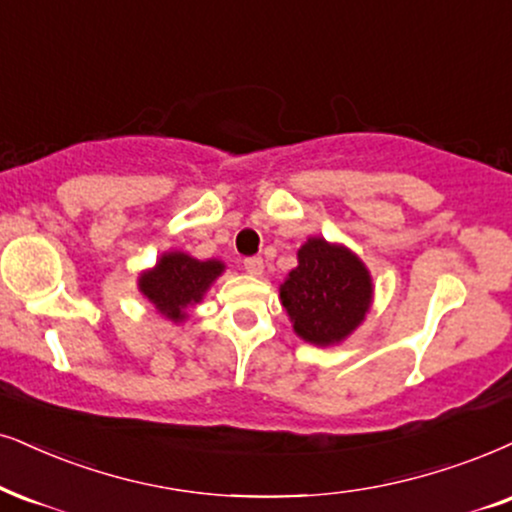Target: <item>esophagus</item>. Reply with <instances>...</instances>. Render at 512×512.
Returning <instances> with one entry per match:
<instances>
[{
  "label": "esophagus",
  "mask_w": 512,
  "mask_h": 512,
  "mask_svg": "<svg viewBox=\"0 0 512 512\" xmlns=\"http://www.w3.org/2000/svg\"><path fill=\"white\" fill-rule=\"evenodd\" d=\"M243 264H245V271H248L250 276H262V271H264L262 257H248Z\"/></svg>",
  "instance_id": "esophagus-1"
}]
</instances>
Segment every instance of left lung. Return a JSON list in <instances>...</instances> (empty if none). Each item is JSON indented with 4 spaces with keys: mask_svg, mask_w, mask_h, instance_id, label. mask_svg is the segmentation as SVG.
<instances>
[{
    "mask_svg": "<svg viewBox=\"0 0 512 512\" xmlns=\"http://www.w3.org/2000/svg\"><path fill=\"white\" fill-rule=\"evenodd\" d=\"M278 300L297 338L316 347H335L371 312L373 276L347 245L309 236L297 250V267L278 286Z\"/></svg>",
    "mask_w": 512,
    "mask_h": 512,
    "instance_id": "1",
    "label": "left lung"
}]
</instances>
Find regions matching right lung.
<instances>
[{
  "instance_id": "1",
  "label": "right lung",
  "mask_w": 512,
  "mask_h": 512,
  "mask_svg": "<svg viewBox=\"0 0 512 512\" xmlns=\"http://www.w3.org/2000/svg\"><path fill=\"white\" fill-rule=\"evenodd\" d=\"M224 269L226 264L215 257L198 260L189 252L167 250L151 269L141 271L137 288L160 316L172 323H184Z\"/></svg>"
}]
</instances>
